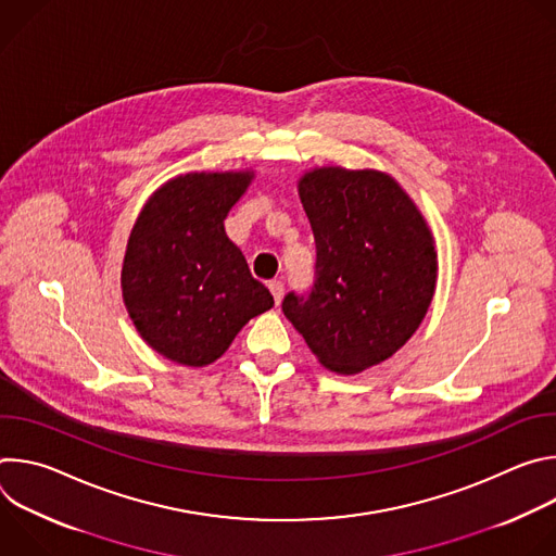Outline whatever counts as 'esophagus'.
Returning <instances> with one entry per match:
<instances>
[{
	"instance_id": "obj_1",
	"label": "esophagus",
	"mask_w": 556,
	"mask_h": 556,
	"mask_svg": "<svg viewBox=\"0 0 556 556\" xmlns=\"http://www.w3.org/2000/svg\"><path fill=\"white\" fill-rule=\"evenodd\" d=\"M268 290L273 292L275 303L279 305V303H281V296H283V283H281L279 279H273V281H268Z\"/></svg>"
}]
</instances>
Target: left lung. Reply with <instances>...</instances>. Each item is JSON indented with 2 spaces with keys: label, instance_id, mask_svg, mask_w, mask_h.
Instances as JSON below:
<instances>
[{
  "label": "left lung",
  "instance_id": "8db88e82",
  "mask_svg": "<svg viewBox=\"0 0 556 556\" xmlns=\"http://www.w3.org/2000/svg\"><path fill=\"white\" fill-rule=\"evenodd\" d=\"M316 264L307 294L281 309L319 363L358 374L399 352L431 305L438 255L403 187L374 169H312L299 180Z\"/></svg>",
  "mask_w": 556,
  "mask_h": 556
}]
</instances>
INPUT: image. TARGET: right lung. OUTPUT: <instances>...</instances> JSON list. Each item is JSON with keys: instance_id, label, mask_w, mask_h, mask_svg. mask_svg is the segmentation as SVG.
I'll use <instances>...</instances> for the list:
<instances>
[{"instance_id": "add662e5", "label": "right lung", "mask_w": 556, "mask_h": 556, "mask_svg": "<svg viewBox=\"0 0 556 556\" xmlns=\"http://www.w3.org/2000/svg\"><path fill=\"white\" fill-rule=\"evenodd\" d=\"M251 180V172L178 176L147 200L131 228L123 301L147 345L174 363L217 361L253 316L275 305L224 230Z\"/></svg>"}]
</instances>
